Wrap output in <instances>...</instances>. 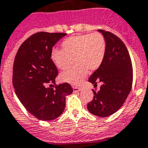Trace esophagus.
I'll list each match as a JSON object with an SVG mask.
<instances>
[{
    "mask_svg": "<svg viewBox=\"0 0 148 148\" xmlns=\"http://www.w3.org/2000/svg\"><path fill=\"white\" fill-rule=\"evenodd\" d=\"M81 88H79V87H77V86H73V90H74V91H75V92H77V91H79L80 90Z\"/></svg>",
    "mask_w": 148,
    "mask_h": 148,
    "instance_id": "34e87169",
    "label": "esophagus"
}]
</instances>
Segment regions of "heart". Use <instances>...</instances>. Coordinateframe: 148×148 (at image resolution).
I'll list each match as a JSON object with an SVG mask.
<instances>
[{"label":"heart","mask_w":148,"mask_h":148,"mask_svg":"<svg viewBox=\"0 0 148 148\" xmlns=\"http://www.w3.org/2000/svg\"><path fill=\"white\" fill-rule=\"evenodd\" d=\"M62 49L54 48L51 58L60 70H66L74 63L75 66L61 73L62 81L78 85L90 72L101 66L107 53V41L100 33L79 34L63 40Z\"/></svg>","instance_id":"1"}]
</instances>
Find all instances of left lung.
I'll return each mask as SVG.
<instances>
[{
    "label": "left lung",
    "instance_id": "8db88e82",
    "mask_svg": "<svg viewBox=\"0 0 148 148\" xmlns=\"http://www.w3.org/2000/svg\"><path fill=\"white\" fill-rule=\"evenodd\" d=\"M107 41V53L101 66L88 79L97 86L93 89V99L87 108L93 114L107 117L114 114L123 106L131 92L133 83V68L130 55L122 40L114 34L99 30Z\"/></svg>",
    "mask_w": 148,
    "mask_h": 148
}]
</instances>
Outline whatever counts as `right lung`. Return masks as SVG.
I'll list each match as a JSON object with an SVG mask.
<instances>
[{"label":"right lung","mask_w":148,"mask_h":148,"mask_svg":"<svg viewBox=\"0 0 148 148\" xmlns=\"http://www.w3.org/2000/svg\"><path fill=\"white\" fill-rule=\"evenodd\" d=\"M66 35L36 33L22 44L15 56L12 77L15 93L25 108L38 120L58 118L66 107V96L73 92L67 82L55 84L58 71L51 58L52 47Z\"/></svg>","instance_id":"right-lung-1"}]
</instances>
